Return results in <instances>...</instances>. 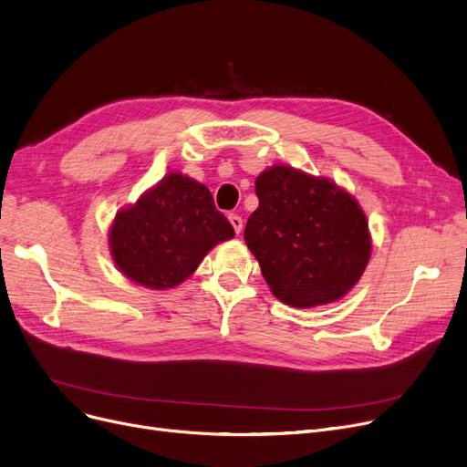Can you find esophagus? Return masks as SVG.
<instances>
[{
    "mask_svg": "<svg viewBox=\"0 0 467 467\" xmlns=\"http://www.w3.org/2000/svg\"><path fill=\"white\" fill-rule=\"evenodd\" d=\"M229 221H231V225L234 227L236 234H240L242 227H244V225H242V217H240V215H236V213H231V215H229Z\"/></svg>",
    "mask_w": 467,
    "mask_h": 467,
    "instance_id": "esophagus-1",
    "label": "esophagus"
}]
</instances>
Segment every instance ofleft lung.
<instances>
[{"label": "left lung", "mask_w": 467, "mask_h": 467, "mask_svg": "<svg viewBox=\"0 0 467 467\" xmlns=\"http://www.w3.org/2000/svg\"><path fill=\"white\" fill-rule=\"evenodd\" d=\"M257 210L244 240L275 297L299 309L328 306L360 280L372 254L368 219L336 181L288 164L255 179Z\"/></svg>", "instance_id": "1"}]
</instances>
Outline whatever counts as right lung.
<instances>
[{"mask_svg": "<svg viewBox=\"0 0 467 467\" xmlns=\"http://www.w3.org/2000/svg\"><path fill=\"white\" fill-rule=\"evenodd\" d=\"M233 236L234 229L215 210L208 187L171 171L116 212L109 248L126 278L150 290H168L185 282L210 250Z\"/></svg>", "mask_w": 467, "mask_h": 467, "instance_id": "add662e5", "label": "right lung"}]
</instances>
